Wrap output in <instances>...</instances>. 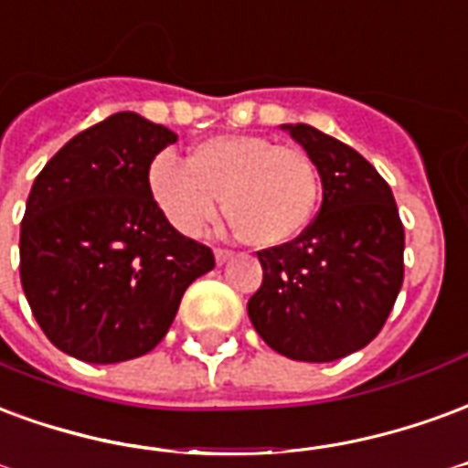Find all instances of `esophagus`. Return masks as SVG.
Returning a JSON list of instances; mask_svg holds the SVG:
<instances>
[{
    "label": "esophagus",
    "mask_w": 468,
    "mask_h": 468,
    "mask_svg": "<svg viewBox=\"0 0 468 468\" xmlns=\"http://www.w3.org/2000/svg\"><path fill=\"white\" fill-rule=\"evenodd\" d=\"M234 257V251L231 249H214V259H217V264H224V261H229Z\"/></svg>",
    "instance_id": "obj_1"
}]
</instances>
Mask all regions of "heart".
I'll return each mask as SVG.
<instances>
[{"instance_id":"1","label":"heart","mask_w":468,"mask_h":468,"mask_svg":"<svg viewBox=\"0 0 468 468\" xmlns=\"http://www.w3.org/2000/svg\"><path fill=\"white\" fill-rule=\"evenodd\" d=\"M149 192L174 229L199 237L224 197V214L254 247L294 239L319 199L316 166L302 149L267 136L224 134L194 146L189 162L162 152L149 166Z\"/></svg>"}]
</instances>
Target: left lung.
<instances>
[{
  "mask_svg": "<svg viewBox=\"0 0 468 468\" xmlns=\"http://www.w3.org/2000/svg\"><path fill=\"white\" fill-rule=\"evenodd\" d=\"M322 176V207L302 234L257 251L264 282L247 312L296 361H334L381 332L404 282V224L384 176L309 124H284Z\"/></svg>",
  "mask_w": 468,
  "mask_h": 468,
  "instance_id": "1",
  "label": "left lung"
}]
</instances>
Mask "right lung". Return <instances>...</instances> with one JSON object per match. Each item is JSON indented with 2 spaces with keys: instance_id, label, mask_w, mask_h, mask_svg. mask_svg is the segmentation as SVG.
Returning <instances> with one entry per match:
<instances>
[{
  "instance_id": "1",
  "label": "right lung",
  "mask_w": 468,
  "mask_h": 468,
  "mask_svg": "<svg viewBox=\"0 0 468 468\" xmlns=\"http://www.w3.org/2000/svg\"><path fill=\"white\" fill-rule=\"evenodd\" d=\"M166 126L119 112L69 139L34 179L19 234V276L47 339L74 359L117 364L169 332L207 244L166 221L149 192Z\"/></svg>"
}]
</instances>
